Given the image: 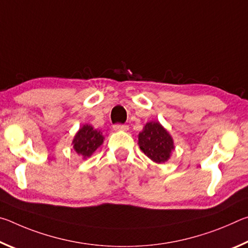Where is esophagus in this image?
<instances>
[{"mask_svg":"<svg viewBox=\"0 0 248 248\" xmlns=\"http://www.w3.org/2000/svg\"><path fill=\"white\" fill-rule=\"evenodd\" d=\"M112 128H114L115 131H127V130L129 129L127 124H114V127Z\"/></svg>","mask_w":248,"mask_h":248,"instance_id":"1","label":"esophagus"}]
</instances>
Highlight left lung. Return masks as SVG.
<instances>
[{
	"label": "left lung",
	"mask_w": 248,
	"mask_h": 248,
	"mask_svg": "<svg viewBox=\"0 0 248 248\" xmlns=\"http://www.w3.org/2000/svg\"><path fill=\"white\" fill-rule=\"evenodd\" d=\"M140 149L146 156L157 164L169 161L174 141L167 130L157 121H150L139 133Z\"/></svg>",
	"instance_id": "8db88e82"
}]
</instances>
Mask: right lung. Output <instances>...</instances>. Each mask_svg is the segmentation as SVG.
Returning a JSON list of instances; mask_svg holds the SVG:
<instances>
[{
    "instance_id": "right-lung-1",
    "label": "right lung",
    "mask_w": 248,
    "mask_h": 248,
    "mask_svg": "<svg viewBox=\"0 0 248 248\" xmlns=\"http://www.w3.org/2000/svg\"><path fill=\"white\" fill-rule=\"evenodd\" d=\"M103 142L104 137L102 132L90 124H84L75 134L72 144L75 152L85 159L90 157L103 144Z\"/></svg>"
}]
</instances>
